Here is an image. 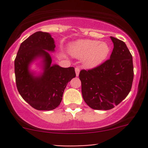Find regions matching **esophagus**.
Wrapping results in <instances>:
<instances>
[{
    "mask_svg": "<svg viewBox=\"0 0 148 148\" xmlns=\"http://www.w3.org/2000/svg\"><path fill=\"white\" fill-rule=\"evenodd\" d=\"M75 72H76V76H78L79 75V72H80V69L78 68V67H76L75 68Z\"/></svg>",
    "mask_w": 148,
    "mask_h": 148,
    "instance_id": "esophagus-1",
    "label": "esophagus"
}]
</instances>
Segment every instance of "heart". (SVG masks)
I'll list each match as a JSON object with an SVG mask.
<instances>
[{"label": "heart", "instance_id": "obj_1", "mask_svg": "<svg viewBox=\"0 0 148 148\" xmlns=\"http://www.w3.org/2000/svg\"><path fill=\"white\" fill-rule=\"evenodd\" d=\"M69 51L74 57L82 58L85 66L92 67L99 64L106 59L109 53L110 47L105 42L81 40L73 43Z\"/></svg>", "mask_w": 148, "mask_h": 148}]
</instances>
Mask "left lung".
<instances>
[{
	"instance_id": "left-lung-1",
	"label": "left lung",
	"mask_w": 148,
	"mask_h": 148,
	"mask_svg": "<svg viewBox=\"0 0 148 148\" xmlns=\"http://www.w3.org/2000/svg\"><path fill=\"white\" fill-rule=\"evenodd\" d=\"M113 49L110 59L98 67L80 72L85 102L95 110H109L126 98L134 79L132 56L125 43L111 37Z\"/></svg>"
}]
</instances>
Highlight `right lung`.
Returning a JSON list of instances; mask_svg holds the SVG:
<instances>
[{
  "instance_id": "obj_1",
  "label": "right lung",
  "mask_w": 148,
  "mask_h": 148,
  "mask_svg": "<svg viewBox=\"0 0 148 148\" xmlns=\"http://www.w3.org/2000/svg\"><path fill=\"white\" fill-rule=\"evenodd\" d=\"M55 42L48 33L36 32L20 45L14 60L17 90L23 99L40 111H51L60 105L68 82L76 76L73 67L52 64L49 52L55 51ZM41 60L42 72L30 70L33 62Z\"/></svg>"
}]
</instances>
